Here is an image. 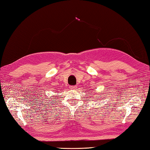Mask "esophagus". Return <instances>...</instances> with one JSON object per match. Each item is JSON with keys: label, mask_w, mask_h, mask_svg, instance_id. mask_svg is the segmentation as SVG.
<instances>
[{"label": "esophagus", "mask_w": 150, "mask_h": 150, "mask_svg": "<svg viewBox=\"0 0 150 150\" xmlns=\"http://www.w3.org/2000/svg\"><path fill=\"white\" fill-rule=\"evenodd\" d=\"M69 88L71 89V90H73V89L77 88V86H70Z\"/></svg>", "instance_id": "1"}]
</instances>
